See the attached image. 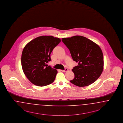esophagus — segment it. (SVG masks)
Returning <instances> with one entry per match:
<instances>
[{"instance_id":"esophagus-1","label":"esophagus","mask_w":123,"mask_h":123,"mask_svg":"<svg viewBox=\"0 0 123 123\" xmlns=\"http://www.w3.org/2000/svg\"><path fill=\"white\" fill-rule=\"evenodd\" d=\"M68 69L67 68H65L64 70H61V71L63 72H66L67 71H68Z\"/></svg>"}]
</instances>
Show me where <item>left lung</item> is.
<instances>
[{"label":"left lung","instance_id":"left-lung-1","mask_svg":"<svg viewBox=\"0 0 123 123\" xmlns=\"http://www.w3.org/2000/svg\"><path fill=\"white\" fill-rule=\"evenodd\" d=\"M62 41L69 49L72 58L78 65L72 69L74 78L70 81L76 86L83 87L95 82L103 70V55L99 46L86 37L75 36Z\"/></svg>","mask_w":123,"mask_h":123}]
</instances>
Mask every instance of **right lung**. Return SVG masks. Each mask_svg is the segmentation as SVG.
<instances>
[{
	"label": "right lung",
	"instance_id": "obj_1",
	"mask_svg": "<svg viewBox=\"0 0 123 123\" xmlns=\"http://www.w3.org/2000/svg\"><path fill=\"white\" fill-rule=\"evenodd\" d=\"M61 41L53 36H41L28 43L23 49L21 63L28 79L36 86H47L54 81L57 70L47 63L51 61L50 54Z\"/></svg>",
	"mask_w": 123,
	"mask_h": 123
}]
</instances>
